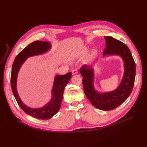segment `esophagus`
Wrapping results in <instances>:
<instances>
[{
	"mask_svg": "<svg viewBox=\"0 0 147 147\" xmlns=\"http://www.w3.org/2000/svg\"><path fill=\"white\" fill-rule=\"evenodd\" d=\"M72 75H75V74H78V70H77V69H75L72 70Z\"/></svg>",
	"mask_w": 147,
	"mask_h": 147,
	"instance_id": "1",
	"label": "esophagus"
}]
</instances>
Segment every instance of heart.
<instances>
[{
	"label": "heart",
	"instance_id": "b5f03b06",
	"mask_svg": "<svg viewBox=\"0 0 147 147\" xmlns=\"http://www.w3.org/2000/svg\"><path fill=\"white\" fill-rule=\"evenodd\" d=\"M95 57H96V53H92V54H91V55H90V57H89V58H90V60H92Z\"/></svg>",
	"mask_w": 147,
	"mask_h": 147
}]
</instances>
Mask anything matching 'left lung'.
<instances>
[{"label":"left lung","mask_w":147,"mask_h":147,"mask_svg":"<svg viewBox=\"0 0 147 147\" xmlns=\"http://www.w3.org/2000/svg\"><path fill=\"white\" fill-rule=\"evenodd\" d=\"M106 48L103 56L119 55L124 61V73L122 81L116 90L105 93L97 92L93 86L94 69L91 65H83L80 74L83 77V90L87 98L96 108L108 111L122 104L129 96L134 87L136 77V64L129 49L123 42L111 36H104Z\"/></svg>","instance_id":"obj_1"}]
</instances>
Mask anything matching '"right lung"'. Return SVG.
<instances>
[{
    "label": "right lung",
    "instance_id": "obj_1",
    "mask_svg": "<svg viewBox=\"0 0 147 147\" xmlns=\"http://www.w3.org/2000/svg\"><path fill=\"white\" fill-rule=\"evenodd\" d=\"M50 48L51 45L48 42L35 41L24 48L17 55L12 65L10 82L13 95L18 104L25 113L37 119H48L52 118L59 110L64 88L72 77V73L69 72L65 75H57L55 77L52 90L51 99L46 105L39 109L28 107L21 101L16 89L17 75L21 66L28 57L42 55Z\"/></svg>",
    "mask_w": 147,
    "mask_h": 147
}]
</instances>
